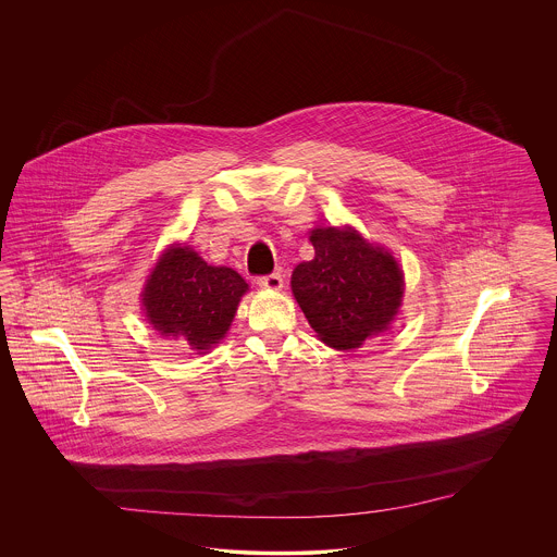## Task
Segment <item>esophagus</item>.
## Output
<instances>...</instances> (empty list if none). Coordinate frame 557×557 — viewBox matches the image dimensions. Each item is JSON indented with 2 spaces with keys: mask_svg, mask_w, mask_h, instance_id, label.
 Instances as JSON below:
<instances>
[{
  "mask_svg": "<svg viewBox=\"0 0 557 557\" xmlns=\"http://www.w3.org/2000/svg\"><path fill=\"white\" fill-rule=\"evenodd\" d=\"M259 286L267 288V290H282L284 282H282V275L280 273H269V275H261L259 280Z\"/></svg>",
  "mask_w": 557,
  "mask_h": 557,
  "instance_id": "1",
  "label": "esophagus"
}]
</instances>
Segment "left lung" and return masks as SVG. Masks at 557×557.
<instances>
[{"instance_id": "1", "label": "left lung", "mask_w": 557, "mask_h": 557, "mask_svg": "<svg viewBox=\"0 0 557 557\" xmlns=\"http://www.w3.org/2000/svg\"><path fill=\"white\" fill-rule=\"evenodd\" d=\"M315 259L292 271V292L325 345L348 350L380 334L397 315V261L355 230H313Z\"/></svg>"}]
</instances>
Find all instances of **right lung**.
Returning a JSON list of instances; mask_svg holds the SVG:
<instances>
[{"mask_svg":"<svg viewBox=\"0 0 557 557\" xmlns=\"http://www.w3.org/2000/svg\"><path fill=\"white\" fill-rule=\"evenodd\" d=\"M246 290L248 284L234 269L209 265L182 246L160 257L144 290V307L160 334L207 350L225 336Z\"/></svg>","mask_w":557,"mask_h":557,"instance_id":"obj_1","label":"right lung"}]
</instances>
